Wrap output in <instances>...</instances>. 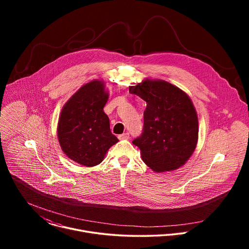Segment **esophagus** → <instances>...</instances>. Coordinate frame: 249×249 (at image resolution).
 I'll return each instance as SVG.
<instances>
[{
    "instance_id": "esophagus-1",
    "label": "esophagus",
    "mask_w": 249,
    "mask_h": 249,
    "mask_svg": "<svg viewBox=\"0 0 249 249\" xmlns=\"http://www.w3.org/2000/svg\"><path fill=\"white\" fill-rule=\"evenodd\" d=\"M130 138V134L129 133H124V134H121L118 136V139L119 140H128Z\"/></svg>"
}]
</instances>
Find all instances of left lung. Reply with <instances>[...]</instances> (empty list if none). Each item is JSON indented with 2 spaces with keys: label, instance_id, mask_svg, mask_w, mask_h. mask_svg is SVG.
Wrapping results in <instances>:
<instances>
[{
  "label": "left lung",
  "instance_id": "1",
  "mask_svg": "<svg viewBox=\"0 0 249 249\" xmlns=\"http://www.w3.org/2000/svg\"><path fill=\"white\" fill-rule=\"evenodd\" d=\"M147 102L143 133L132 143L143 161L156 172L175 170L194 153L198 142V116L182 89L162 80L145 79L129 87Z\"/></svg>",
  "mask_w": 249,
  "mask_h": 249
}]
</instances>
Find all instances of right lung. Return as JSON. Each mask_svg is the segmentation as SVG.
I'll use <instances>...</instances> for the list:
<instances>
[{"label": "right lung", "instance_id": "obj_1", "mask_svg": "<svg viewBox=\"0 0 249 249\" xmlns=\"http://www.w3.org/2000/svg\"><path fill=\"white\" fill-rule=\"evenodd\" d=\"M107 100L104 82L93 80L81 87L63 106L57 136L70 160L88 167L97 165L118 142L103 111Z\"/></svg>", "mask_w": 249, "mask_h": 249}]
</instances>
